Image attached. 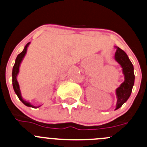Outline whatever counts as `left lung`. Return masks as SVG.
<instances>
[{"label":"left lung","mask_w":147,"mask_h":147,"mask_svg":"<svg viewBox=\"0 0 147 147\" xmlns=\"http://www.w3.org/2000/svg\"><path fill=\"white\" fill-rule=\"evenodd\" d=\"M115 48L116 49L115 60L122 67L125 79L124 82L115 90L117 102L115 110H117L120 109L130 96L132 87L135 84V77L134 74L133 65L125 52L118 46H115Z\"/></svg>","instance_id":"obj_1"}]
</instances>
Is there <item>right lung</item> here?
I'll return each mask as SVG.
<instances>
[{
	"mask_svg": "<svg viewBox=\"0 0 147 147\" xmlns=\"http://www.w3.org/2000/svg\"><path fill=\"white\" fill-rule=\"evenodd\" d=\"M31 42H29L28 44H26V46H24V49H23L22 51L21 52L19 55L17 56L16 59H15V65L13 66V68H12V86H13L14 91H15V94H17L18 97L19 98V99L24 103L25 106H28V107H32L34 108V109H37V108H39L41 105L40 106H35L34 105H32L30 102L26 101L25 99L22 98V94H21V90L20 88V84L18 83V80H17V78H18V75L19 74L20 72V65L22 61H23L24 59V56H25L26 53H27V48L29 46Z\"/></svg>",
	"mask_w": 147,
	"mask_h": 147,
	"instance_id": "add662e5",
	"label": "right lung"
}]
</instances>
